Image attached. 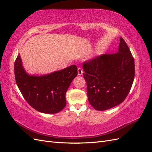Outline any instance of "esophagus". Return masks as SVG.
Returning a JSON list of instances; mask_svg holds the SVG:
<instances>
[{
	"label": "esophagus",
	"instance_id": "obj_1",
	"mask_svg": "<svg viewBox=\"0 0 152 152\" xmlns=\"http://www.w3.org/2000/svg\"><path fill=\"white\" fill-rule=\"evenodd\" d=\"M77 72H78V75H79V76L82 75V73H83V71H82V70L80 68H78Z\"/></svg>",
	"mask_w": 152,
	"mask_h": 152
}]
</instances>
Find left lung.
Wrapping results in <instances>:
<instances>
[{"label": "left lung", "mask_w": 152, "mask_h": 152, "mask_svg": "<svg viewBox=\"0 0 152 152\" xmlns=\"http://www.w3.org/2000/svg\"><path fill=\"white\" fill-rule=\"evenodd\" d=\"M82 68L88 101L99 111L122 103L134 79V58L122 37L118 53L96 56L84 61Z\"/></svg>", "instance_id": "1"}]
</instances>
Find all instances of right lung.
<instances>
[{
  "mask_svg": "<svg viewBox=\"0 0 152 152\" xmlns=\"http://www.w3.org/2000/svg\"><path fill=\"white\" fill-rule=\"evenodd\" d=\"M17 86L28 103L44 113H57L65 107L66 93L77 75L75 65L45 75H30L23 66L20 54L15 63Z\"/></svg>",
  "mask_w": 152,
  "mask_h": 152,
  "instance_id": "right-lung-1",
  "label": "right lung"
}]
</instances>
